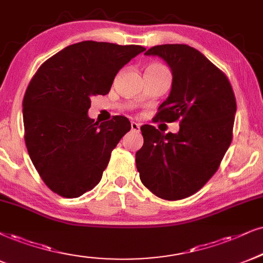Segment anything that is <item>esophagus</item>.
Instances as JSON below:
<instances>
[{
	"label": "esophagus",
	"mask_w": 263,
	"mask_h": 263,
	"mask_svg": "<svg viewBox=\"0 0 263 263\" xmlns=\"http://www.w3.org/2000/svg\"><path fill=\"white\" fill-rule=\"evenodd\" d=\"M139 128H141V125H139L138 122H135V121L131 122V129H132V131H139Z\"/></svg>",
	"instance_id": "34e87169"
}]
</instances>
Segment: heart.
<instances>
[{
    "mask_svg": "<svg viewBox=\"0 0 263 263\" xmlns=\"http://www.w3.org/2000/svg\"><path fill=\"white\" fill-rule=\"evenodd\" d=\"M151 66H154V68H164V66H161V65H158V64H154V65H151Z\"/></svg>",
    "mask_w": 263,
    "mask_h": 263,
    "instance_id": "obj_1",
    "label": "heart"
}]
</instances>
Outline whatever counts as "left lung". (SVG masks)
I'll return each mask as SVG.
<instances>
[{
	"label": "left lung",
	"instance_id": "1",
	"mask_svg": "<svg viewBox=\"0 0 263 263\" xmlns=\"http://www.w3.org/2000/svg\"><path fill=\"white\" fill-rule=\"evenodd\" d=\"M145 55L160 57L172 72L171 91L156 120H179L177 134L141 127L136 153L142 183L156 197L179 200L198 192L217 171L232 142L237 103L227 76L187 45H159Z\"/></svg>",
	"mask_w": 263,
	"mask_h": 263
}]
</instances>
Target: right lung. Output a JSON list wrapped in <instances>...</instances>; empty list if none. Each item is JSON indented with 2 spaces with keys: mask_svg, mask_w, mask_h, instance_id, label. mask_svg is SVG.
<instances>
[{
  "mask_svg": "<svg viewBox=\"0 0 263 263\" xmlns=\"http://www.w3.org/2000/svg\"><path fill=\"white\" fill-rule=\"evenodd\" d=\"M145 51L136 45L82 41L40 66L23 99L25 144L47 187L78 198L101 181L112 149L131 124L114 116L98 125L89 119L91 98L107 95L125 64Z\"/></svg>",
  "mask_w": 263,
  "mask_h": 263,
  "instance_id": "obj_1",
  "label": "right lung"
}]
</instances>
